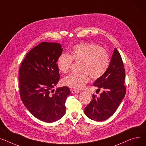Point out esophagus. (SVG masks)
Segmentation results:
<instances>
[{
  "label": "esophagus",
  "mask_w": 146,
  "mask_h": 146,
  "mask_svg": "<svg viewBox=\"0 0 146 146\" xmlns=\"http://www.w3.org/2000/svg\"><path fill=\"white\" fill-rule=\"evenodd\" d=\"M71 92H72V94L79 93V92H80V90H74V89H73V90H71Z\"/></svg>",
  "instance_id": "1"
}]
</instances>
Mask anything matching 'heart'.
<instances>
[{
	"mask_svg": "<svg viewBox=\"0 0 146 146\" xmlns=\"http://www.w3.org/2000/svg\"><path fill=\"white\" fill-rule=\"evenodd\" d=\"M74 60L81 62L79 73H73L65 76L62 82L74 89L83 88L89 81L100 78L107 72L110 65L108 51L93 43H80L75 45L71 54H64L58 59V69L63 73L70 71Z\"/></svg>",
	"mask_w": 146,
	"mask_h": 146,
	"instance_id": "1",
	"label": "heart"
}]
</instances>
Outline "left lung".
<instances>
[{
	"mask_svg": "<svg viewBox=\"0 0 146 146\" xmlns=\"http://www.w3.org/2000/svg\"><path fill=\"white\" fill-rule=\"evenodd\" d=\"M125 70L121 56L114 49L107 72L94 83L98 90H102L98 97L92 95L84 113L92 120L101 121L112 115L118 108L126 92L124 85Z\"/></svg>",
	"mask_w": 146,
	"mask_h": 146,
	"instance_id": "left-lung-1",
	"label": "left lung"
}]
</instances>
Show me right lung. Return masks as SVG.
<instances>
[{
	"label": "right lung",
	"instance_id": "right-lung-1",
	"mask_svg": "<svg viewBox=\"0 0 146 146\" xmlns=\"http://www.w3.org/2000/svg\"><path fill=\"white\" fill-rule=\"evenodd\" d=\"M62 50L58 43L42 42L27 54L19 68L21 100L34 117L46 123L64 115L65 102L70 94L66 86L52 94L60 78L56 62Z\"/></svg>",
	"mask_w": 146,
	"mask_h": 146
}]
</instances>
